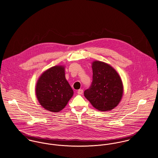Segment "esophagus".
<instances>
[{
  "label": "esophagus",
  "mask_w": 158,
  "mask_h": 158,
  "mask_svg": "<svg viewBox=\"0 0 158 158\" xmlns=\"http://www.w3.org/2000/svg\"><path fill=\"white\" fill-rule=\"evenodd\" d=\"M77 93L78 95H81L83 93V89H79L78 91H77Z\"/></svg>",
  "instance_id": "34e87169"
}]
</instances>
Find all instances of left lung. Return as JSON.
Returning a JSON list of instances; mask_svg holds the SVG:
<instances>
[{
	"label": "left lung",
	"instance_id": "obj_1",
	"mask_svg": "<svg viewBox=\"0 0 158 158\" xmlns=\"http://www.w3.org/2000/svg\"><path fill=\"white\" fill-rule=\"evenodd\" d=\"M92 71V81L85 90V97L100 111L110 110L119 104L123 96L121 79L112 66L102 61H94Z\"/></svg>",
	"mask_w": 158,
	"mask_h": 158
}]
</instances>
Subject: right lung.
Instances as JSON below:
<instances>
[{"mask_svg": "<svg viewBox=\"0 0 158 158\" xmlns=\"http://www.w3.org/2000/svg\"><path fill=\"white\" fill-rule=\"evenodd\" d=\"M73 92L65 78L63 66H54L43 73L36 86V95L40 104L51 112L62 110L71 98Z\"/></svg>", "mask_w": 158, "mask_h": 158, "instance_id": "right-lung-1", "label": "right lung"}]
</instances>
